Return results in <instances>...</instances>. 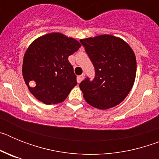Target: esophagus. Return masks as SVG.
Returning <instances> with one entry per match:
<instances>
[{
    "label": "esophagus",
    "mask_w": 159,
    "mask_h": 159,
    "mask_svg": "<svg viewBox=\"0 0 159 159\" xmlns=\"http://www.w3.org/2000/svg\"><path fill=\"white\" fill-rule=\"evenodd\" d=\"M84 78H85V74H84V73H83L82 75L79 76V80H80V81H82Z\"/></svg>",
    "instance_id": "obj_1"
}]
</instances>
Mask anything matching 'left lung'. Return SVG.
Here are the masks:
<instances>
[{
  "mask_svg": "<svg viewBox=\"0 0 159 159\" xmlns=\"http://www.w3.org/2000/svg\"><path fill=\"white\" fill-rule=\"evenodd\" d=\"M95 70L92 81L86 78L80 84L84 98L91 106L106 110L119 104L134 85L136 58L121 38L100 35L80 40Z\"/></svg>",
  "mask_w": 159,
  "mask_h": 159,
  "instance_id": "1",
  "label": "left lung"
}]
</instances>
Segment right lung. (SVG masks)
I'll return each mask as SVG.
<instances>
[{
	"label": "right lung",
	"mask_w": 159,
	"mask_h": 159,
	"mask_svg": "<svg viewBox=\"0 0 159 159\" xmlns=\"http://www.w3.org/2000/svg\"><path fill=\"white\" fill-rule=\"evenodd\" d=\"M81 44L62 33L43 35L25 52L22 74L31 93L45 104L64 101L77 84L76 75L68 57Z\"/></svg>",
	"instance_id": "right-lung-1"
}]
</instances>
